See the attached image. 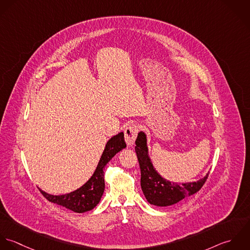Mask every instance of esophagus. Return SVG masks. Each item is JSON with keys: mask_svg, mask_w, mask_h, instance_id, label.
<instances>
[{"mask_svg": "<svg viewBox=\"0 0 250 250\" xmlns=\"http://www.w3.org/2000/svg\"><path fill=\"white\" fill-rule=\"evenodd\" d=\"M138 134V126L136 125H130L125 129V140L127 146H132Z\"/></svg>", "mask_w": 250, "mask_h": 250, "instance_id": "obj_1", "label": "esophagus"}]
</instances>
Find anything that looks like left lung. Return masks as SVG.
<instances>
[{"label": "left lung", "mask_w": 250, "mask_h": 250, "mask_svg": "<svg viewBox=\"0 0 250 250\" xmlns=\"http://www.w3.org/2000/svg\"><path fill=\"white\" fill-rule=\"evenodd\" d=\"M135 144V151L141 170V188L146 199L151 205L159 207L174 205L198 192L206 183L208 174L197 182L188 184L171 183L163 179L154 170L150 162L144 132L138 133Z\"/></svg>", "instance_id": "left-lung-1"}]
</instances>
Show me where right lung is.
I'll return each instance as SVG.
<instances>
[{"mask_svg": "<svg viewBox=\"0 0 250 250\" xmlns=\"http://www.w3.org/2000/svg\"><path fill=\"white\" fill-rule=\"evenodd\" d=\"M126 144L123 132L113 136L106 144L104 151L101 155L99 165L92 178L80 188L64 195H51L42 189V194L54 204L62 206L75 212H85L93 209L99 203L104 192V167L112 159V157L125 149Z\"/></svg>", "mask_w": 250, "mask_h": 250, "instance_id": "right-lung-1", "label": "right lung"}]
</instances>
